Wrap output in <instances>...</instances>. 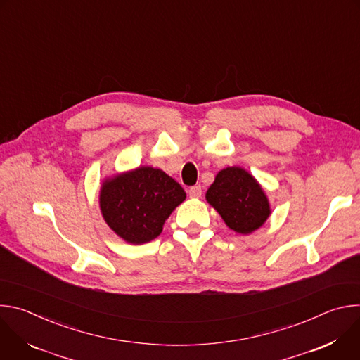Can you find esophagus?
I'll return each instance as SVG.
<instances>
[{"mask_svg":"<svg viewBox=\"0 0 360 360\" xmlns=\"http://www.w3.org/2000/svg\"><path fill=\"white\" fill-rule=\"evenodd\" d=\"M188 192H189V196H191V198H200V195H202V188H200V185H195V186H191Z\"/></svg>","mask_w":360,"mask_h":360,"instance_id":"1","label":"esophagus"}]
</instances>
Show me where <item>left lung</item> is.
I'll list each match as a JSON object with an SVG mask.
<instances>
[{
	"instance_id": "8db88e82",
	"label": "left lung",
	"mask_w": 360,
	"mask_h": 360,
	"mask_svg": "<svg viewBox=\"0 0 360 360\" xmlns=\"http://www.w3.org/2000/svg\"><path fill=\"white\" fill-rule=\"evenodd\" d=\"M207 200L231 229L243 235L262 226L271 214L261 185L238 167L222 169L217 175L207 192Z\"/></svg>"
}]
</instances>
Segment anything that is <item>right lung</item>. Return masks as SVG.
Here are the masks:
<instances>
[{
    "label": "right lung",
    "mask_w": 360,
    "mask_h": 360,
    "mask_svg": "<svg viewBox=\"0 0 360 360\" xmlns=\"http://www.w3.org/2000/svg\"><path fill=\"white\" fill-rule=\"evenodd\" d=\"M186 198L164 171L139 167L107 179L99 193L101 212L110 228L129 243L155 239L172 211Z\"/></svg>",
    "instance_id": "add662e5"
}]
</instances>
